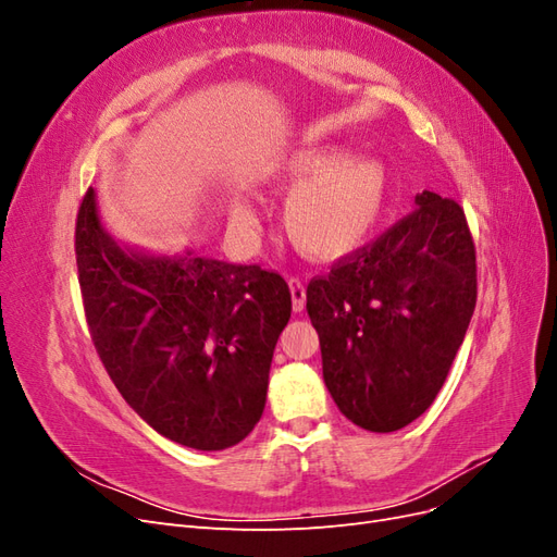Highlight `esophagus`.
Returning <instances> with one entry per match:
<instances>
[{
	"label": "esophagus",
	"instance_id": "34e87169",
	"mask_svg": "<svg viewBox=\"0 0 557 557\" xmlns=\"http://www.w3.org/2000/svg\"><path fill=\"white\" fill-rule=\"evenodd\" d=\"M288 283H290V295H293V309H295V313L305 311V307H307V288H305V283H301L299 278H290Z\"/></svg>",
	"mask_w": 557,
	"mask_h": 557
}]
</instances>
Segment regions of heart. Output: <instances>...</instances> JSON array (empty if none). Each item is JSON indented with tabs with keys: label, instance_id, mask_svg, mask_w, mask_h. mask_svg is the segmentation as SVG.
<instances>
[{
	"label": "heart",
	"instance_id": "heart-1",
	"mask_svg": "<svg viewBox=\"0 0 557 557\" xmlns=\"http://www.w3.org/2000/svg\"><path fill=\"white\" fill-rule=\"evenodd\" d=\"M276 183L293 190L283 221L293 244L315 260H339L358 250L374 230L383 199L385 172L376 160L348 158L344 148L309 146L281 164ZM252 223L250 207L232 211Z\"/></svg>",
	"mask_w": 557,
	"mask_h": 557
}]
</instances>
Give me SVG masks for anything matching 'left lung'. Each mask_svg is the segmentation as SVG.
Listing matches in <instances>:
<instances>
[{"mask_svg": "<svg viewBox=\"0 0 557 557\" xmlns=\"http://www.w3.org/2000/svg\"><path fill=\"white\" fill-rule=\"evenodd\" d=\"M474 307L465 211L423 190L409 215L309 283L307 311L336 407L369 432L413 423L442 391Z\"/></svg>", "mask_w": 557, "mask_h": 557, "instance_id": "left-lung-1", "label": "left lung"}]
</instances>
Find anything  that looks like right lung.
I'll return each mask as SVG.
<instances>
[{"label": "right lung", "instance_id": "right-lung-1", "mask_svg": "<svg viewBox=\"0 0 557 557\" xmlns=\"http://www.w3.org/2000/svg\"><path fill=\"white\" fill-rule=\"evenodd\" d=\"M83 309L117 393L166 440L223 450L264 411L269 367L288 325V283L260 264L123 250L88 188L76 215Z\"/></svg>", "mask_w": 557, "mask_h": 557}]
</instances>
